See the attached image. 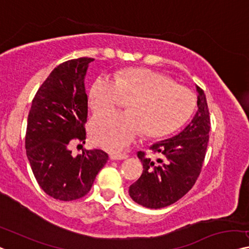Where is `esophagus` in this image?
<instances>
[{
	"instance_id": "1",
	"label": "esophagus",
	"mask_w": 249,
	"mask_h": 249,
	"mask_svg": "<svg viewBox=\"0 0 249 249\" xmlns=\"http://www.w3.org/2000/svg\"><path fill=\"white\" fill-rule=\"evenodd\" d=\"M128 155L127 154H112L110 155V159L112 160H125V159H127Z\"/></svg>"
}]
</instances>
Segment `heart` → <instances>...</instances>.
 Listing matches in <instances>:
<instances>
[{
  "instance_id": "heart-1",
  "label": "heart",
  "mask_w": 249,
  "mask_h": 249,
  "mask_svg": "<svg viewBox=\"0 0 249 249\" xmlns=\"http://www.w3.org/2000/svg\"><path fill=\"white\" fill-rule=\"evenodd\" d=\"M125 99H129L127 112L99 115L90 123L94 142L110 152L125 150L142 132L147 137L170 134L196 108V97L188 88L150 69L129 68L117 77L102 75L89 92L94 114L112 112Z\"/></svg>"
}]
</instances>
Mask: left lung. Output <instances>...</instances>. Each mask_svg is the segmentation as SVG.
<instances>
[{
  "mask_svg": "<svg viewBox=\"0 0 249 249\" xmlns=\"http://www.w3.org/2000/svg\"><path fill=\"white\" fill-rule=\"evenodd\" d=\"M198 91V110L182 132L171 139L154 143L150 147L153 154H161L165 162L158 163L145 152H137L143 163V173L129 187V196L139 205L160 209L168 207L188 194L201 172L209 141L210 116L206 95Z\"/></svg>",
  "mask_w": 249,
  "mask_h": 249,
  "instance_id": "8db88e82",
  "label": "left lung"
}]
</instances>
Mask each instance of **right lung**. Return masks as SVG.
Segmentation results:
<instances>
[{"label":"right lung","instance_id":"add662e5","mask_svg":"<svg viewBox=\"0 0 249 249\" xmlns=\"http://www.w3.org/2000/svg\"><path fill=\"white\" fill-rule=\"evenodd\" d=\"M92 58L65 61L36 91L28 116L25 150L32 172L47 195L61 201L83 198L108 160L102 150L73 157L71 147L85 143L88 99L84 78Z\"/></svg>","mask_w":249,"mask_h":249}]
</instances>
